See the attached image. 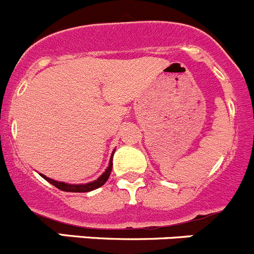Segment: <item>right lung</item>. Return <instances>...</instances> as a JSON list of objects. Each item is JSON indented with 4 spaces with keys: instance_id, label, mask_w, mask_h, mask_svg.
I'll use <instances>...</instances> for the list:
<instances>
[{
    "instance_id": "right-lung-1",
    "label": "right lung",
    "mask_w": 254,
    "mask_h": 254,
    "mask_svg": "<svg viewBox=\"0 0 254 254\" xmlns=\"http://www.w3.org/2000/svg\"><path fill=\"white\" fill-rule=\"evenodd\" d=\"M111 158H112V157H111ZM111 171H112V161L110 162V166L107 167L106 172L103 173V175L101 176L98 180L93 181V182H91V183H86V185H68V183L57 182V181L51 180V178L46 177L45 175H41V176H42V177L45 178L47 182H50L51 185H53L55 187L59 188V190H64V192H89V190H96V188H98V187H101V186L105 185V183L107 182L108 177H110Z\"/></svg>"
}]
</instances>
